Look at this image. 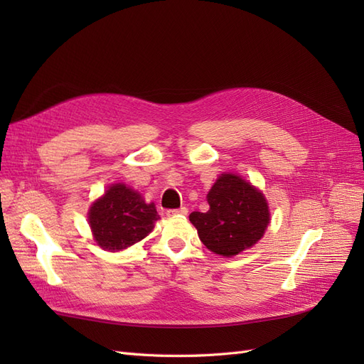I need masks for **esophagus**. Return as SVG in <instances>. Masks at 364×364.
Listing matches in <instances>:
<instances>
[{"instance_id": "obj_1", "label": "esophagus", "mask_w": 364, "mask_h": 364, "mask_svg": "<svg viewBox=\"0 0 364 364\" xmlns=\"http://www.w3.org/2000/svg\"><path fill=\"white\" fill-rule=\"evenodd\" d=\"M167 217H176V215H186L188 214V209H186L185 206H182V208H178V209H168L167 213Z\"/></svg>"}]
</instances>
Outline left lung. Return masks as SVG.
Segmentation results:
<instances>
[{"label":"left lung","instance_id":"left-lung-1","mask_svg":"<svg viewBox=\"0 0 364 364\" xmlns=\"http://www.w3.org/2000/svg\"><path fill=\"white\" fill-rule=\"evenodd\" d=\"M208 211L191 213L190 222L202 243L222 257L252 247L270 222L264 196L235 174L220 176L208 193Z\"/></svg>","mask_w":364,"mask_h":364}]
</instances>
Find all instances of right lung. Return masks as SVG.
<instances>
[{
	"mask_svg": "<svg viewBox=\"0 0 364 364\" xmlns=\"http://www.w3.org/2000/svg\"><path fill=\"white\" fill-rule=\"evenodd\" d=\"M159 218L155 203L123 183H115L90 209V225L98 246L121 250L147 237Z\"/></svg>",
	"mask_w": 364,
	"mask_h": 364,
	"instance_id": "right-lung-1",
	"label": "right lung"
}]
</instances>
